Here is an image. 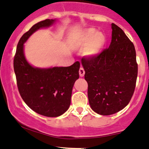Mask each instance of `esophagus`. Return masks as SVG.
<instances>
[{
  "instance_id": "1",
  "label": "esophagus",
  "mask_w": 149,
  "mask_h": 149,
  "mask_svg": "<svg viewBox=\"0 0 149 149\" xmlns=\"http://www.w3.org/2000/svg\"><path fill=\"white\" fill-rule=\"evenodd\" d=\"M79 72V75H80L81 77H83L84 76V74H85V71H84L83 68H80Z\"/></svg>"
}]
</instances>
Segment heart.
Instances as JSON below:
<instances>
[{
    "label": "heart",
    "instance_id": "b5f03b06",
    "mask_svg": "<svg viewBox=\"0 0 149 149\" xmlns=\"http://www.w3.org/2000/svg\"><path fill=\"white\" fill-rule=\"evenodd\" d=\"M107 38L102 32H97L94 28L84 30L80 34L79 44L82 46L87 45L85 49V55L92 58L99 55L105 47Z\"/></svg>",
    "mask_w": 149,
    "mask_h": 149
}]
</instances>
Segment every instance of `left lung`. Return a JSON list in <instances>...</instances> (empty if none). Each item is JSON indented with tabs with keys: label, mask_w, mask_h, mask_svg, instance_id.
Returning <instances> with one entry per match:
<instances>
[{
	"label": "left lung",
	"mask_w": 149,
	"mask_h": 149,
	"mask_svg": "<svg viewBox=\"0 0 149 149\" xmlns=\"http://www.w3.org/2000/svg\"><path fill=\"white\" fill-rule=\"evenodd\" d=\"M108 49L95 57L81 59L88 85L90 106L99 115L120 111L131 101L137 77L133 43L115 24Z\"/></svg>",
	"instance_id": "8db88e82"
}]
</instances>
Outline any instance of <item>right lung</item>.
Instances as JSON below:
<instances>
[{
  "instance_id": "obj_1",
  "label": "right lung",
  "mask_w": 149,
  "mask_h": 149,
  "mask_svg": "<svg viewBox=\"0 0 149 149\" xmlns=\"http://www.w3.org/2000/svg\"><path fill=\"white\" fill-rule=\"evenodd\" d=\"M56 19H46L35 24L18 41L14 59L18 91L24 102L39 115L56 117L63 115L70 106L72 88L79 77V61L68 67H34L27 61L24 43L36 31L47 28Z\"/></svg>"
}]
</instances>
